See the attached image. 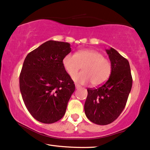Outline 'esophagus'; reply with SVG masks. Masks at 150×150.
<instances>
[{"label": "esophagus", "instance_id": "1", "mask_svg": "<svg viewBox=\"0 0 150 150\" xmlns=\"http://www.w3.org/2000/svg\"><path fill=\"white\" fill-rule=\"evenodd\" d=\"M75 86H76V89H79V88H81V86L78 84H75Z\"/></svg>", "mask_w": 150, "mask_h": 150}]
</instances>
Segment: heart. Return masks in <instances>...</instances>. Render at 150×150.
I'll return each mask as SVG.
<instances>
[{
  "label": "heart",
  "instance_id": "obj_1",
  "mask_svg": "<svg viewBox=\"0 0 150 150\" xmlns=\"http://www.w3.org/2000/svg\"><path fill=\"white\" fill-rule=\"evenodd\" d=\"M62 64L70 76L74 74L83 65V71L73 76V80L81 84L91 81L92 86H99L108 80L111 73L110 61L95 50L81 49L75 54L67 53L62 58Z\"/></svg>",
  "mask_w": 150,
  "mask_h": 150
}]
</instances>
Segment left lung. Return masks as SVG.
<instances>
[{"label":"left lung","instance_id":"1","mask_svg":"<svg viewBox=\"0 0 150 150\" xmlns=\"http://www.w3.org/2000/svg\"><path fill=\"white\" fill-rule=\"evenodd\" d=\"M111 64V73L105 83L88 88L84 110L92 122L106 125L115 121L125 108L132 87L129 61L110 48L106 50Z\"/></svg>","mask_w":150,"mask_h":150}]
</instances>
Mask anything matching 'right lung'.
I'll list each match as a JSON object with an SVG mask.
<instances>
[{"label": "right lung", "mask_w": 150, "mask_h": 150, "mask_svg": "<svg viewBox=\"0 0 150 150\" xmlns=\"http://www.w3.org/2000/svg\"><path fill=\"white\" fill-rule=\"evenodd\" d=\"M70 52L67 42L49 40L25 57L19 76L20 91L28 110L40 122L54 123L65 114L75 90L62 64L64 55Z\"/></svg>", "instance_id": "obj_1"}]
</instances>
